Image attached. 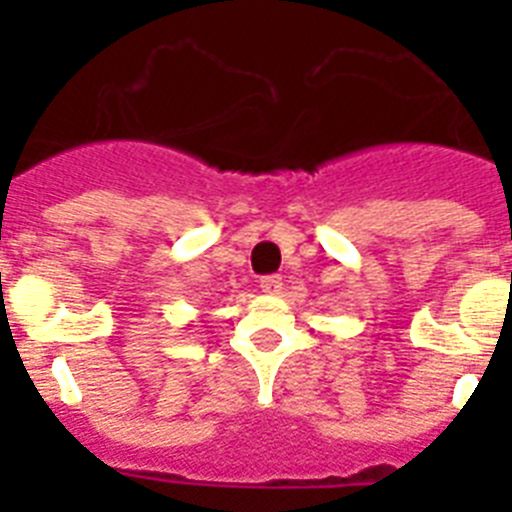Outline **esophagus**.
<instances>
[{
	"mask_svg": "<svg viewBox=\"0 0 512 512\" xmlns=\"http://www.w3.org/2000/svg\"><path fill=\"white\" fill-rule=\"evenodd\" d=\"M259 287H261V292H264V295H279V292H282V277H279V274H269V277H261Z\"/></svg>",
	"mask_w": 512,
	"mask_h": 512,
	"instance_id": "esophagus-1",
	"label": "esophagus"
}]
</instances>
